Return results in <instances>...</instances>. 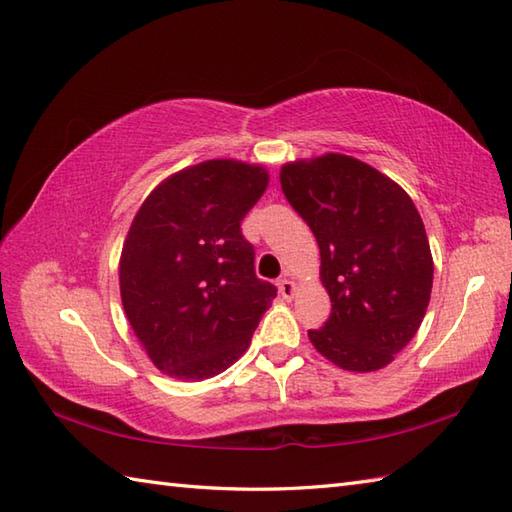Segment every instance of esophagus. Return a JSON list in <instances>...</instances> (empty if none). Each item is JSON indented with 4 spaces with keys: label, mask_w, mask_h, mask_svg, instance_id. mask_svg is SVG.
Masks as SVG:
<instances>
[{
    "label": "esophagus",
    "mask_w": 512,
    "mask_h": 512,
    "mask_svg": "<svg viewBox=\"0 0 512 512\" xmlns=\"http://www.w3.org/2000/svg\"><path fill=\"white\" fill-rule=\"evenodd\" d=\"M279 292L284 299H292V295H295V281H290L286 277L279 279Z\"/></svg>",
    "instance_id": "obj_1"
}]
</instances>
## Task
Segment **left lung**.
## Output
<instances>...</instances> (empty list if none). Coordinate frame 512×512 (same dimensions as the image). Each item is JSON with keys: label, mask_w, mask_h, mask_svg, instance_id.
Instances as JSON below:
<instances>
[{"label": "left lung", "mask_w": 512, "mask_h": 512, "mask_svg": "<svg viewBox=\"0 0 512 512\" xmlns=\"http://www.w3.org/2000/svg\"><path fill=\"white\" fill-rule=\"evenodd\" d=\"M281 191L317 237L332 314L312 345L343 369L394 361L429 306L433 259L409 195L365 162L325 154L281 169Z\"/></svg>", "instance_id": "8db88e82"}]
</instances>
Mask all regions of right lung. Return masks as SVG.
<instances>
[{
	"mask_svg": "<svg viewBox=\"0 0 512 512\" xmlns=\"http://www.w3.org/2000/svg\"><path fill=\"white\" fill-rule=\"evenodd\" d=\"M268 187L262 167L206 160L149 193L121 255V297L154 365L204 380L246 352L277 297L255 275L244 215Z\"/></svg>",
	"mask_w": 512,
	"mask_h": 512,
	"instance_id": "add662e5",
	"label": "right lung"
}]
</instances>
